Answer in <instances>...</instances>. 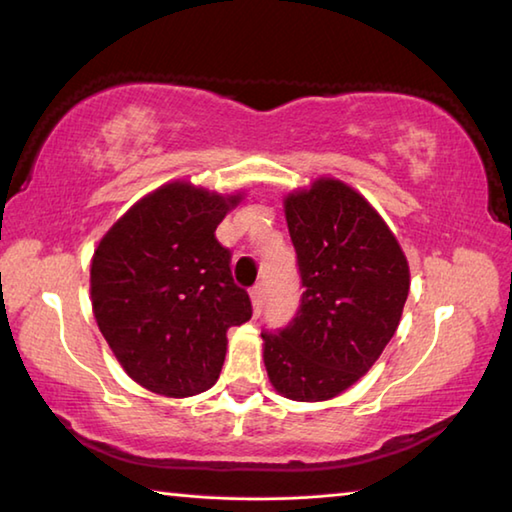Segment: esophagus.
Here are the masks:
<instances>
[{
    "label": "esophagus",
    "instance_id": "obj_1",
    "mask_svg": "<svg viewBox=\"0 0 512 512\" xmlns=\"http://www.w3.org/2000/svg\"><path fill=\"white\" fill-rule=\"evenodd\" d=\"M264 293H266L264 284H257V286L250 288V302H253V313H255V315L262 313V306H264Z\"/></svg>",
    "mask_w": 512,
    "mask_h": 512
}]
</instances>
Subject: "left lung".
Wrapping results in <instances>:
<instances>
[{
    "mask_svg": "<svg viewBox=\"0 0 512 512\" xmlns=\"http://www.w3.org/2000/svg\"><path fill=\"white\" fill-rule=\"evenodd\" d=\"M302 277L300 311L280 333H262L277 394L329 401L374 367L398 329L410 264L376 208L351 185L320 176L284 197Z\"/></svg>",
    "mask_w": 512,
    "mask_h": 512,
    "instance_id": "left-lung-1",
    "label": "left lung"
}]
</instances>
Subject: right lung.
<instances>
[{
	"label": "right lung",
	"instance_id": "right-lung-1",
	"mask_svg": "<svg viewBox=\"0 0 512 512\" xmlns=\"http://www.w3.org/2000/svg\"><path fill=\"white\" fill-rule=\"evenodd\" d=\"M244 192L190 181L145 194L111 226L91 257V306L125 374L154 394L188 398L217 383L230 327L250 320V297L232 282L217 226Z\"/></svg>",
	"mask_w": 512,
	"mask_h": 512
}]
</instances>
